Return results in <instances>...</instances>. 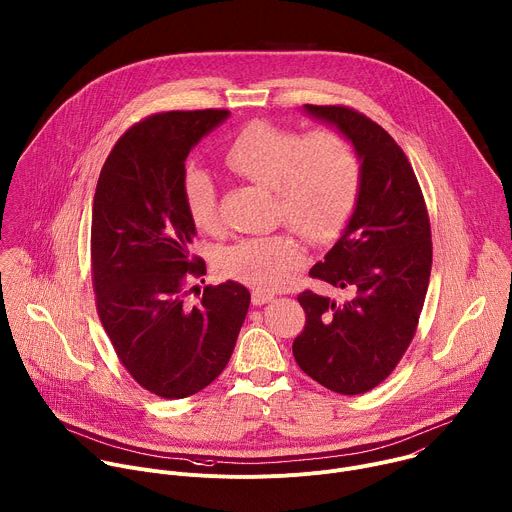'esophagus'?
Returning a JSON list of instances; mask_svg holds the SVG:
<instances>
[{"label":"esophagus","mask_w":512,"mask_h":512,"mask_svg":"<svg viewBox=\"0 0 512 512\" xmlns=\"http://www.w3.org/2000/svg\"><path fill=\"white\" fill-rule=\"evenodd\" d=\"M271 300H273V294H267V291H263V289H253V296H251L253 306H263Z\"/></svg>","instance_id":"1"}]
</instances>
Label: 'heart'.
I'll use <instances>...</instances> for the list:
<instances>
[{"label": "heart", "mask_w": 512, "mask_h": 512, "mask_svg": "<svg viewBox=\"0 0 512 512\" xmlns=\"http://www.w3.org/2000/svg\"><path fill=\"white\" fill-rule=\"evenodd\" d=\"M225 166L237 176L271 188L275 218L312 243L338 235L358 192V158L346 135L318 127L304 135L255 121L227 145ZM182 198L192 225L202 233L221 227L216 188L202 170H188ZM304 259L289 235L247 237L218 253V269L257 289H277Z\"/></svg>", "instance_id": "b5f03b06"}]
</instances>
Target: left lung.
<instances>
[{"label": "left lung", "instance_id": "8db88e82", "mask_svg": "<svg viewBox=\"0 0 512 512\" xmlns=\"http://www.w3.org/2000/svg\"><path fill=\"white\" fill-rule=\"evenodd\" d=\"M306 111L352 141L360 186L342 237L310 269L350 298L302 291L306 326L291 348L308 377L334 393L360 395L395 371L415 336L431 273L429 216L405 152L379 123L344 105Z\"/></svg>", "mask_w": 512, "mask_h": 512}]
</instances>
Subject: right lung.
<instances>
[{
  "label": "right lung",
  "mask_w": 512,
  "mask_h": 512,
  "mask_svg": "<svg viewBox=\"0 0 512 512\" xmlns=\"http://www.w3.org/2000/svg\"><path fill=\"white\" fill-rule=\"evenodd\" d=\"M227 117L204 109L141 119L117 139L95 190L97 314L127 373L162 399L190 397L225 371L251 304L237 281L206 285L198 304L188 302V277L206 275V265L190 251L196 227L182 198L184 164Z\"/></svg>",
  "instance_id": "right-lung-1"
}]
</instances>
